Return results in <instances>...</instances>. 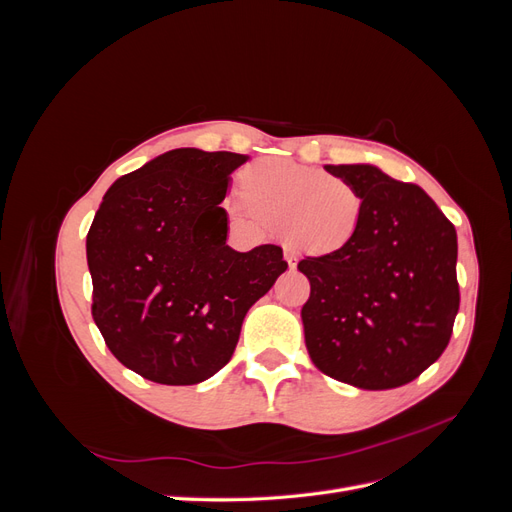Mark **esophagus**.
Listing matches in <instances>:
<instances>
[{
    "instance_id": "34e87169",
    "label": "esophagus",
    "mask_w": 512,
    "mask_h": 512,
    "mask_svg": "<svg viewBox=\"0 0 512 512\" xmlns=\"http://www.w3.org/2000/svg\"><path fill=\"white\" fill-rule=\"evenodd\" d=\"M284 258H286V262H288V267H290V269L297 267V252L290 250V247H284Z\"/></svg>"
}]
</instances>
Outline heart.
Masks as SVG:
<instances>
[{
	"label": "heart",
	"mask_w": 512,
	"mask_h": 512,
	"mask_svg": "<svg viewBox=\"0 0 512 512\" xmlns=\"http://www.w3.org/2000/svg\"><path fill=\"white\" fill-rule=\"evenodd\" d=\"M239 218L280 228L303 252L333 254L346 247L363 220V194L346 179L288 160L265 158L241 175V194L228 203Z\"/></svg>",
	"instance_id": "b5f03b06"
}]
</instances>
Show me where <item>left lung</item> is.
Listing matches in <instances>:
<instances>
[{"instance_id":"1","label":"left lung","mask_w":512,"mask_h":512,"mask_svg":"<svg viewBox=\"0 0 512 512\" xmlns=\"http://www.w3.org/2000/svg\"><path fill=\"white\" fill-rule=\"evenodd\" d=\"M363 194V220L339 252L305 256L301 309L314 365L365 391L404 386L440 359L459 312L457 232L414 183L369 164H327Z\"/></svg>"}]
</instances>
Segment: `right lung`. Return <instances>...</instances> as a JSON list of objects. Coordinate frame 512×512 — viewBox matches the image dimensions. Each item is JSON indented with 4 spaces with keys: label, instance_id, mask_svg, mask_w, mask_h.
Masks as SVG:
<instances>
[{
    "label": "right lung",
    "instance_id": "add662e5",
    "mask_svg": "<svg viewBox=\"0 0 512 512\" xmlns=\"http://www.w3.org/2000/svg\"><path fill=\"white\" fill-rule=\"evenodd\" d=\"M243 162L230 151H166L119 177L91 222V316L115 359L151 382L218 374L247 309L288 269L280 245H226L222 203Z\"/></svg>",
    "mask_w": 512,
    "mask_h": 512
}]
</instances>
